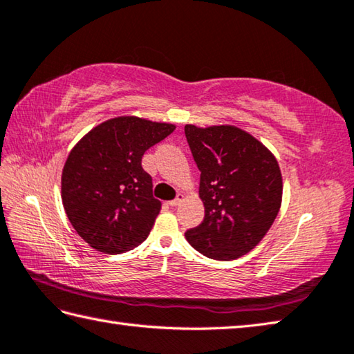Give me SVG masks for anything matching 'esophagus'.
Wrapping results in <instances>:
<instances>
[{"label": "esophagus", "instance_id": "34e87169", "mask_svg": "<svg viewBox=\"0 0 354 354\" xmlns=\"http://www.w3.org/2000/svg\"><path fill=\"white\" fill-rule=\"evenodd\" d=\"M183 199H184V195H183V193H179V195H178L175 199L169 201V205H170V207H178L179 204L183 203Z\"/></svg>", "mask_w": 354, "mask_h": 354}]
</instances>
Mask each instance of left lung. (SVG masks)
Masks as SVG:
<instances>
[{"instance_id":"1","label":"left lung","mask_w":354,"mask_h":354,"mask_svg":"<svg viewBox=\"0 0 354 354\" xmlns=\"http://www.w3.org/2000/svg\"><path fill=\"white\" fill-rule=\"evenodd\" d=\"M201 171L204 221L185 232L207 258L232 261L259 244L278 216L282 176L272 151L234 126L184 127Z\"/></svg>"}]
</instances>
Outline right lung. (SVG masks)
Returning <instances> with one entry per match:
<instances>
[{"mask_svg":"<svg viewBox=\"0 0 354 354\" xmlns=\"http://www.w3.org/2000/svg\"><path fill=\"white\" fill-rule=\"evenodd\" d=\"M173 130V124L118 116L93 127L68 153L62 205L76 233L95 250L124 253L149 236L161 203L151 193L142 155Z\"/></svg>","mask_w":354,"mask_h":354,"instance_id":"1","label":"right lung"}]
</instances>
